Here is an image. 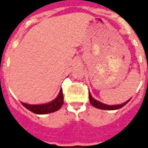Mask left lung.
Returning a JSON list of instances; mask_svg holds the SVG:
<instances>
[{"label":"left lung","mask_w":148,"mask_h":148,"mask_svg":"<svg viewBox=\"0 0 148 148\" xmlns=\"http://www.w3.org/2000/svg\"><path fill=\"white\" fill-rule=\"evenodd\" d=\"M131 99V98H130ZM130 99H129L128 101H126L125 102L121 104H115V105H108V104H104L102 102L97 101V100L94 99V97H92L90 93H89V100H90V104L94 106V108H99V109L102 110H117L121 108H123V106H125V104H127Z\"/></svg>","instance_id":"8db88e82"}]
</instances>
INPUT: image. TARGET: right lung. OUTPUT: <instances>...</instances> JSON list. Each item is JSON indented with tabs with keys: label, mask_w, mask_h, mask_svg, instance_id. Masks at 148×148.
Wrapping results in <instances>:
<instances>
[{
	"label": "right lung",
	"mask_w": 148,
	"mask_h": 148,
	"mask_svg": "<svg viewBox=\"0 0 148 148\" xmlns=\"http://www.w3.org/2000/svg\"><path fill=\"white\" fill-rule=\"evenodd\" d=\"M64 103V98H63V93H62V89L61 88L60 92L57 97L52 101L47 103V104H29L26 103H23V106L26 108L28 110H29L35 114L38 115H44V114H48L59 110L62 104Z\"/></svg>",
	"instance_id": "1"
}]
</instances>
